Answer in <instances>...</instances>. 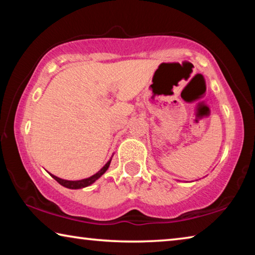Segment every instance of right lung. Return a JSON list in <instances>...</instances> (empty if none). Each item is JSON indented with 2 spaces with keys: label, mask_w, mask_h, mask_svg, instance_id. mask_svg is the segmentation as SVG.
<instances>
[{
  "label": "right lung",
  "mask_w": 255,
  "mask_h": 255,
  "mask_svg": "<svg viewBox=\"0 0 255 255\" xmlns=\"http://www.w3.org/2000/svg\"><path fill=\"white\" fill-rule=\"evenodd\" d=\"M113 156V155H112ZM112 159V157H111ZM111 159L108 161V162L106 163V165L101 169L100 171H98L95 173V175H93L91 177H88V178H85V179H82V180H66V179H61L59 178V177H56L54 175H52V173H50V175L53 177V178L58 181V183L60 185H62L63 187H67V188H70V189H79V188H84V187H87V186L92 185L93 183H95L96 180H98L101 176L103 175L104 172H106L108 170V168L110 167V163H111Z\"/></svg>",
  "instance_id": "right-lung-1"
}]
</instances>
